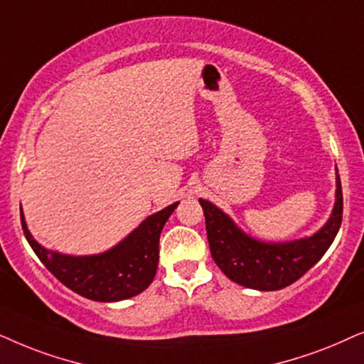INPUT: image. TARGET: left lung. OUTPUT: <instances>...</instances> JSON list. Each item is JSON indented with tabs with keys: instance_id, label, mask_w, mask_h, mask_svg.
<instances>
[{
	"instance_id": "obj_1",
	"label": "left lung",
	"mask_w": 364,
	"mask_h": 364,
	"mask_svg": "<svg viewBox=\"0 0 364 364\" xmlns=\"http://www.w3.org/2000/svg\"><path fill=\"white\" fill-rule=\"evenodd\" d=\"M205 211L211 256L228 278L258 291L283 289L313 268L336 238L343 220V193L336 169V200L328 221L306 238L283 243L263 241L246 235L211 201L200 198Z\"/></svg>"
}]
</instances>
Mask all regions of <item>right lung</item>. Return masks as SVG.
I'll return each mask as SVG.
<instances>
[{
	"mask_svg": "<svg viewBox=\"0 0 364 364\" xmlns=\"http://www.w3.org/2000/svg\"><path fill=\"white\" fill-rule=\"evenodd\" d=\"M179 201L141 221L113 248L98 255L73 256L48 250L33 238L21 210V226L38 258L65 287L81 296L113 303L143 293L156 274L159 235Z\"/></svg>",
	"mask_w": 364,
	"mask_h": 364,
	"instance_id": "obj_1",
	"label": "right lung"
}]
</instances>
